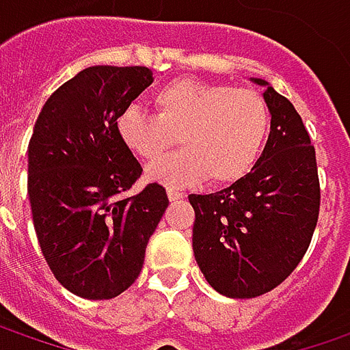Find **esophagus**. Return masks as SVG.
<instances>
[{"label":"esophagus","instance_id":"1","mask_svg":"<svg viewBox=\"0 0 350 350\" xmlns=\"http://www.w3.org/2000/svg\"><path fill=\"white\" fill-rule=\"evenodd\" d=\"M167 196H169V200H181V198H185V193H181V191H175V189H167Z\"/></svg>","mask_w":350,"mask_h":350}]
</instances>
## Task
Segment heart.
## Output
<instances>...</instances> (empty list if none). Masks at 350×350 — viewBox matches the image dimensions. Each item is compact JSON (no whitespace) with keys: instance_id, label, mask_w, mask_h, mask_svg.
I'll use <instances>...</instances> for the list:
<instances>
[{"instance_id":"obj_1","label":"heart","mask_w":350,"mask_h":350,"mask_svg":"<svg viewBox=\"0 0 350 350\" xmlns=\"http://www.w3.org/2000/svg\"><path fill=\"white\" fill-rule=\"evenodd\" d=\"M155 115L128 107L116 134L128 152L154 161L177 142L181 152L148 167L163 187H191L210 179L232 185L255 167L271 128L269 107L257 91L179 77L154 93Z\"/></svg>"}]
</instances>
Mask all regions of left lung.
I'll use <instances>...</instances> for the list:
<instances>
[{
    "label": "left lung",
    "mask_w": 350,
    "mask_h": 350,
    "mask_svg": "<svg viewBox=\"0 0 350 350\" xmlns=\"http://www.w3.org/2000/svg\"><path fill=\"white\" fill-rule=\"evenodd\" d=\"M271 134L247 175L212 195H191L193 251L204 278L228 298L276 288L302 261L319 216L316 150L294 105L265 79Z\"/></svg>",
    "instance_id": "obj_1"
}]
</instances>
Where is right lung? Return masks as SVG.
Masks as SVG:
<instances>
[{"label": "right lung", "instance_id": "1", "mask_svg": "<svg viewBox=\"0 0 350 350\" xmlns=\"http://www.w3.org/2000/svg\"><path fill=\"white\" fill-rule=\"evenodd\" d=\"M144 66H91L56 89L29 142V200L40 251L64 288L109 300L138 278L169 198L150 183L126 196L142 165L116 118L148 85Z\"/></svg>", "mask_w": 350, "mask_h": 350}]
</instances>
